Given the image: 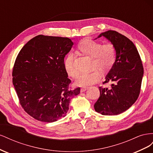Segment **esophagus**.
<instances>
[{
  "mask_svg": "<svg viewBox=\"0 0 153 153\" xmlns=\"http://www.w3.org/2000/svg\"><path fill=\"white\" fill-rule=\"evenodd\" d=\"M87 89H88V87H82V88H81V89H80V91H81V92H83L85 91H86Z\"/></svg>",
  "mask_w": 153,
  "mask_h": 153,
  "instance_id": "34e87169",
  "label": "esophagus"
}]
</instances>
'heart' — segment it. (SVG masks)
<instances>
[{"label":"heart","instance_id":"1","mask_svg":"<svg viewBox=\"0 0 153 153\" xmlns=\"http://www.w3.org/2000/svg\"><path fill=\"white\" fill-rule=\"evenodd\" d=\"M78 49L85 55L91 58L90 72L82 73L78 77L75 84L85 87L94 84L101 78V73H107L114 65L116 61V49L110 43L103 44L99 41L89 39L82 41L78 45ZM75 55L69 53L64 61V68L68 75L73 78L78 76V70L75 66Z\"/></svg>","mask_w":153,"mask_h":153}]
</instances>
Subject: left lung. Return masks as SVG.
<instances>
[{
    "instance_id": "left-lung-1",
    "label": "left lung",
    "mask_w": 153,
    "mask_h": 153,
    "mask_svg": "<svg viewBox=\"0 0 153 153\" xmlns=\"http://www.w3.org/2000/svg\"><path fill=\"white\" fill-rule=\"evenodd\" d=\"M116 49V61L103 84L111 83L110 88L99 87L100 96L94 106L105 115H118L135 103L140 92L143 68L138 50L132 41L115 30L100 34Z\"/></svg>"
}]
</instances>
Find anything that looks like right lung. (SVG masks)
I'll return each instance as SVG.
<instances>
[{"label": "right lung", "instance_id": "right-lung-1", "mask_svg": "<svg viewBox=\"0 0 153 153\" xmlns=\"http://www.w3.org/2000/svg\"><path fill=\"white\" fill-rule=\"evenodd\" d=\"M73 45L68 38L38 35L17 55L13 84L22 107L39 121L52 123L66 116L71 99L80 94L72 89L64 57Z\"/></svg>", "mask_w": 153, "mask_h": 153}]
</instances>
